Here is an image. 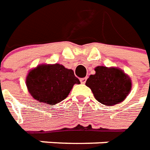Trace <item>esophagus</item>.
Instances as JSON below:
<instances>
[{"label":"esophagus","mask_w":150,"mask_h":150,"mask_svg":"<svg viewBox=\"0 0 150 150\" xmlns=\"http://www.w3.org/2000/svg\"><path fill=\"white\" fill-rule=\"evenodd\" d=\"M87 80V77H83V78H81L80 79V81L81 84H85L86 83V81Z\"/></svg>","instance_id":"34e87169"}]
</instances>
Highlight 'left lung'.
Instances as JSON below:
<instances>
[{
  "instance_id": "8db88e82",
  "label": "left lung",
  "mask_w": 150,
  "mask_h": 150,
  "mask_svg": "<svg viewBox=\"0 0 150 150\" xmlns=\"http://www.w3.org/2000/svg\"><path fill=\"white\" fill-rule=\"evenodd\" d=\"M95 72L87 79L86 85L91 89L99 103L111 106L125 99L131 90L132 82L122 70L98 66Z\"/></svg>"
}]
</instances>
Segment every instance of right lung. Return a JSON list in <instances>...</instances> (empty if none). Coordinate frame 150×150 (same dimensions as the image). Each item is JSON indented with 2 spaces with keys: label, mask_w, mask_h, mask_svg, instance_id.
Here are the masks:
<instances>
[{
  "label": "right lung",
  "mask_w": 150,
  "mask_h": 150,
  "mask_svg": "<svg viewBox=\"0 0 150 150\" xmlns=\"http://www.w3.org/2000/svg\"><path fill=\"white\" fill-rule=\"evenodd\" d=\"M74 84H80V81L73 70L59 64L39 65L26 77V86L32 97L49 105L64 100Z\"/></svg>",
  "instance_id": "obj_1"
}]
</instances>
